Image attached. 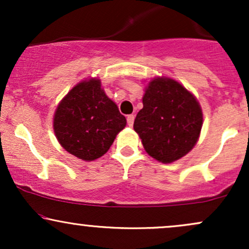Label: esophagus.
<instances>
[{"label": "esophagus", "instance_id": "obj_1", "mask_svg": "<svg viewBox=\"0 0 249 249\" xmlns=\"http://www.w3.org/2000/svg\"><path fill=\"white\" fill-rule=\"evenodd\" d=\"M126 121H127V125H128V126H132V125H133V122H134V116H133V115L127 116Z\"/></svg>", "mask_w": 249, "mask_h": 249}]
</instances>
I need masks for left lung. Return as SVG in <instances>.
Here are the masks:
<instances>
[{"mask_svg": "<svg viewBox=\"0 0 249 249\" xmlns=\"http://www.w3.org/2000/svg\"><path fill=\"white\" fill-rule=\"evenodd\" d=\"M133 128L145 151L157 160L172 162L192 150L202 126V112L192 93L170 78L150 82Z\"/></svg>", "mask_w": 249, "mask_h": 249, "instance_id": "left-lung-1", "label": "left lung"}]
</instances>
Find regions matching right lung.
Segmentation results:
<instances>
[{"instance_id":"right-lung-1","label":"right lung","mask_w":249,"mask_h":249,"mask_svg":"<svg viewBox=\"0 0 249 249\" xmlns=\"http://www.w3.org/2000/svg\"><path fill=\"white\" fill-rule=\"evenodd\" d=\"M125 125V117L96 78L77 84L59 103L53 118L59 144L87 161L107 153Z\"/></svg>"}]
</instances>
